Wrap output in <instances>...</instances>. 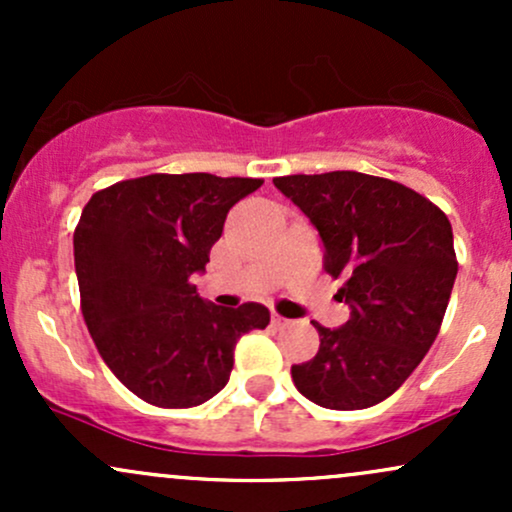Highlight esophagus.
<instances>
[{
    "label": "esophagus",
    "mask_w": 512,
    "mask_h": 512,
    "mask_svg": "<svg viewBox=\"0 0 512 512\" xmlns=\"http://www.w3.org/2000/svg\"><path fill=\"white\" fill-rule=\"evenodd\" d=\"M272 325L276 327V330H284V327H291L293 322H291V320H286L284 315H279V313H272Z\"/></svg>",
    "instance_id": "esophagus-1"
}]
</instances>
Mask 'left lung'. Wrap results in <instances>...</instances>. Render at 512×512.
<instances>
[{
  "mask_svg": "<svg viewBox=\"0 0 512 512\" xmlns=\"http://www.w3.org/2000/svg\"><path fill=\"white\" fill-rule=\"evenodd\" d=\"M274 185L320 231L322 267L351 305L339 330L313 322L320 349L291 366L293 385L325 409L373 407L414 373L443 325L457 276L448 216L402 182L356 170Z\"/></svg>",
  "mask_w": 512,
  "mask_h": 512,
  "instance_id": "8db88e82",
  "label": "left lung"
}]
</instances>
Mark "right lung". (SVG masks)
<instances>
[{
	"label": "right lung",
	"mask_w": 512,
	"mask_h": 512,
	"mask_svg": "<svg viewBox=\"0 0 512 512\" xmlns=\"http://www.w3.org/2000/svg\"><path fill=\"white\" fill-rule=\"evenodd\" d=\"M262 182L154 173L98 190L81 211V313L105 366L144 402L190 409L219 395L238 339L269 325L264 305L204 303L190 281L207 267L228 209Z\"/></svg>",
	"instance_id": "add662e5"
}]
</instances>
